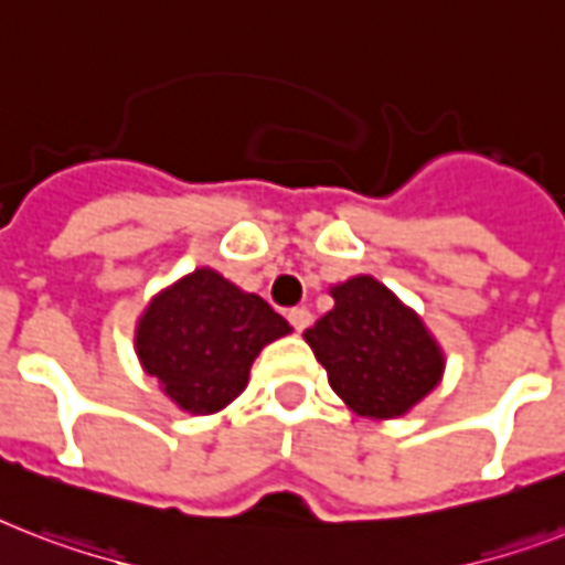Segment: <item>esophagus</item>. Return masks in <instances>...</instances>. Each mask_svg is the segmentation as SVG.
Wrapping results in <instances>:
<instances>
[{
	"mask_svg": "<svg viewBox=\"0 0 565 565\" xmlns=\"http://www.w3.org/2000/svg\"><path fill=\"white\" fill-rule=\"evenodd\" d=\"M290 322L296 331H305V328H310V322H313V317H310L308 308H292L290 310Z\"/></svg>",
	"mask_w": 565,
	"mask_h": 565,
	"instance_id": "34e87169",
	"label": "esophagus"
}]
</instances>
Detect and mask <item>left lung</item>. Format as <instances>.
<instances>
[{
  "mask_svg": "<svg viewBox=\"0 0 565 565\" xmlns=\"http://www.w3.org/2000/svg\"><path fill=\"white\" fill-rule=\"evenodd\" d=\"M334 308L305 331L328 384L358 416L393 419L439 384L446 358L411 308L372 275L331 287Z\"/></svg>",
  "mask_w": 565,
  "mask_h": 565,
  "instance_id": "left-lung-1",
  "label": "left lung"
}]
</instances>
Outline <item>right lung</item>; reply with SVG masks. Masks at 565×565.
<instances>
[{
	"label": "right lung",
	"instance_id": "obj_1",
	"mask_svg": "<svg viewBox=\"0 0 565 565\" xmlns=\"http://www.w3.org/2000/svg\"><path fill=\"white\" fill-rule=\"evenodd\" d=\"M290 331L260 296L202 266L149 301L135 345L163 393L181 411L204 416L234 402L260 349Z\"/></svg>",
	"mask_w": 565,
	"mask_h": 565
}]
</instances>
